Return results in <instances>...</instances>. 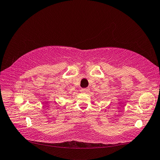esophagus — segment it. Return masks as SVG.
<instances>
[{
	"mask_svg": "<svg viewBox=\"0 0 160 160\" xmlns=\"http://www.w3.org/2000/svg\"><path fill=\"white\" fill-rule=\"evenodd\" d=\"M89 91V89L88 88H83L81 89V92H88Z\"/></svg>",
	"mask_w": 160,
	"mask_h": 160,
	"instance_id": "obj_1",
	"label": "esophagus"
}]
</instances>
